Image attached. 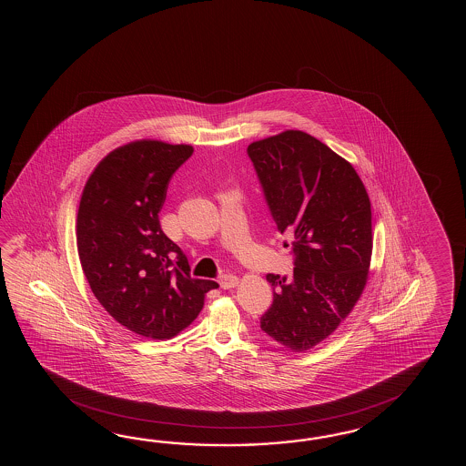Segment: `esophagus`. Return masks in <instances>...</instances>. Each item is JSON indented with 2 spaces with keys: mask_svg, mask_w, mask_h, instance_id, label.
Returning <instances> with one entry per match:
<instances>
[{
  "mask_svg": "<svg viewBox=\"0 0 466 466\" xmlns=\"http://www.w3.org/2000/svg\"><path fill=\"white\" fill-rule=\"evenodd\" d=\"M219 287L223 288V289H229V288L238 287V283H239V279L235 275H221L218 278Z\"/></svg>",
  "mask_w": 466,
  "mask_h": 466,
  "instance_id": "esophagus-1",
  "label": "esophagus"
}]
</instances>
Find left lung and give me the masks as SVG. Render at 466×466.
Returning a JSON list of instances; mask_svg holds the SVG:
<instances>
[{
	"mask_svg": "<svg viewBox=\"0 0 466 466\" xmlns=\"http://www.w3.org/2000/svg\"><path fill=\"white\" fill-rule=\"evenodd\" d=\"M247 151L295 257L291 277L267 275L273 303L259 327L283 347L307 351L337 329L365 289L371 203L347 159L305 131L288 129Z\"/></svg>",
	"mask_w": 466,
	"mask_h": 466,
	"instance_id": "1",
	"label": "left lung"
}]
</instances>
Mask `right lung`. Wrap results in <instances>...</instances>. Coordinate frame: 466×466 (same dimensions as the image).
<instances>
[{"label": "right lung", "mask_w": 466, "mask_h": 466, "mask_svg": "<svg viewBox=\"0 0 466 466\" xmlns=\"http://www.w3.org/2000/svg\"><path fill=\"white\" fill-rule=\"evenodd\" d=\"M189 145L139 139L113 149L89 175L79 201L83 273L119 325L153 339L178 335L217 281L189 275L188 259L159 227L158 213Z\"/></svg>", "instance_id": "1"}]
</instances>
